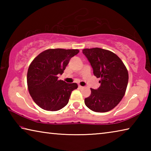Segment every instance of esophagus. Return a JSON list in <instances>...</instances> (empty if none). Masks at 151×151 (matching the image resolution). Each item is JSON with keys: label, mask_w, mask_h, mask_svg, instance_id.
Returning <instances> with one entry per match:
<instances>
[{"label": "esophagus", "mask_w": 151, "mask_h": 151, "mask_svg": "<svg viewBox=\"0 0 151 151\" xmlns=\"http://www.w3.org/2000/svg\"><path fill=\"white\" fill-rule=\"evenodd\" d=\"M84 88V86H81V85H78V88H80V89H82V88Z\"/></svg>", "instance_id": "obj_1"}]
</instances>
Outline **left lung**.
I'll return each instance as SVG.
<instances>
[{
    "instance_id": "8db88e82",
    "label": "left lung",
    "mask_w": 151,
    "mask_h": 151,
    "mask_svg": "<svg viewBox=\"0 0 151 151\" xmlns=\"http://www.w3.org/2000/svg\"><path fill=\"white\" fill-rule=\"evenodd\" d=\"M83 54L93 68L94 75L100 78L98 89L91 88V94L85 99L86 106L93 111L105 112L118 104L127 90L129 73L118 56L101 48H85Z\"/></svg>"
}]
</instances>
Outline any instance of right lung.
Listing matches in <instances>:
<instances>
[{
    "instance_id": "1",
    "label": "right lung",
    "mask_w": 151,
    "mask_h": 151,
    "mask_svg": "<svg viewBox=\"0 0 151 151\" xmlns=\"http://www.w3.org/2000/svg\"><path fill=\"white\" fill-rule=\"evenodd\" d=\"M79 52L78 49L51 48L36 57L27 72V86L35 103L40 108L57 111L65 106L76 83L58 80V75L65 70L69 60Z\"/></svg>"
}]
</instances>
